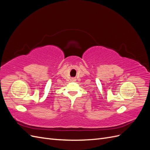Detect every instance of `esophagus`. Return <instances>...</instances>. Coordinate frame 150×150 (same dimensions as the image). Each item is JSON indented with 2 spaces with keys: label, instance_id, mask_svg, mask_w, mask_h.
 <instances>
[{
  "label": "esophagus",
  "instance_id": "esophagus-1",
  "mask_svg": "<svg viewBox=\"0 0 150 150\" xmlns=\"http://www.w3.org/2000/svg\"><path fill=\"white\" fill-rule=\"evenodd\" d=\"M76 79L75 78H72L71 79V81H72V82H74V81H76Z\"/></svg>",
  "mask_w": 150,
  "mask_h": 150
}]
</instances>
